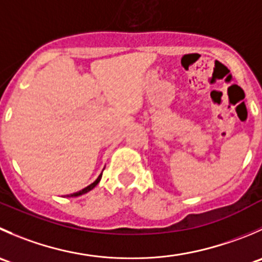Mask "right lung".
I'll use <instances>...</instances> for the list:
<instances>
[{
    "instance_id": "1",
    "label": "right lung",
    "mask_w": 262,
    "mask_h": 262,
    "mask_svg": "<svg viewBox=\"0 0 262 262\" xmlns=\"http://www.w3.org/2000/svg\"><path fill=\"white\" fill-rule=\"evenodd\" d=\"M101 177H102V174H100V177L97 178V179L95 180V182L92 183V184H90L88 185V187H85L84 189H82V190H79V192H77V193H73V194H70V195H68V197H78V195H80V194H84V193H87V192H90L91 189H93V188L96 187V185L98 184V183H100V180H101Z\"/></svg>"
}]
</instances>
